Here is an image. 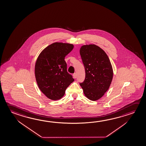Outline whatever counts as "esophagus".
Masks as SVG:
<instances>
[{
  "instance_id": "34e87169",
  "label": "esophagus",
  "mask_w": 146,
  "mask_h": 146,
  "mask_svg": "<svg viewBox=\"0 0 146 146\" xmlns=\"http://www.w3.org/2000/svg\"><path fill=\"white\" fill-rule=\"evenodd\" d=\"M73 77H74V78H75H75H76V74L75 73L73 74Z\"/></svg>"
}]
</instances>
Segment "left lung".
<instances>
[{"instance_id": "obj_1", "label": "left lung", "mask_w": 146, "mask_h": 146, "mask_svg": "<svg viewBox=\"0 0 146 146\" xmlns=\"http://www.w3.org/2000/svg\"><path fill=\"white\" fill-rule=\"evenodd\" d=\"M80 54L86 72L84 81L80 85L88 99L98 100L112 81L113 73L110 60L102 49L94 44L82 46Z\"/></svg>"}]
</instances>
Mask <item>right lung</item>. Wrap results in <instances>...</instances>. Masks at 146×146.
<instances>
[{
  "mask_svg": "<svg viewBox=\"0 0 146 146\" xmlns=\"http://www.w3.org/2000/svg\"><path fill=\"white\" fill-rule=\"evenodd\" d=\"M74 48L69 43L55 42L46 47L36 60L35 74L38 88L47 98L57 100L74 81L67 71L65 56Z\"/></svg>",
  "mask_w": 146,
  "mask_h": 146,
  "instance_id": "obj_1",
  "label": "right lung"
}]
</instances>
